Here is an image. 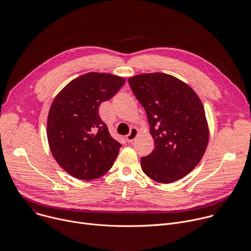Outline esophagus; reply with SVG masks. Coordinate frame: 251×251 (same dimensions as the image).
Instances as JSON below:
<instances>
[{
	"label": "esophagus",
	"instance_id": "1",
	"mask_svg": "<svg viewBox=\"0 0 251 251\" xmlns=\"http://www.w3.org/2000/svg\"><path fill=\"white\" fill-rule=\"evenodd\" d=\"M138 135H139V130L137 128H132L130 130V133L126 136V141L128 143H132L136 138H137Z\"/></svg>",
	"mask_w": 251,
	"mask_h": 251
}]
</instances>
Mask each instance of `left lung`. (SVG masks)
Here are the masks:
<instances>
[{"instance_id": "8db88e82", "label": "left lung", "mask_w": 251, "mask_h": 251, "mask_svg": "<svg viewBox=\"0 0 251 251\" xmlns=\"http://www.w3.org/2000/svg\"><path fill=\"white\" fill-rule=\"evenodd\" d=\"M128 82L146 111L155 144L141 158L143 172L163 184L183 178L198 165L209 141L200 98L188 84L165 73L135 75Z\"/></svg>"}]
</instances>
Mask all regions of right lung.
Segmentation results:
<instances>
[{"label":"right lung","instance_id":"1","mask_svg":"<svg viewBox=\"0 0 251 251\" xmlns=\"http://www.w3.org/2000/svg\"><path fill=\"white\" fill-rule=\"evenodd\" d=\"M125 78L89 72L68 83L55 97L48 114L47 137L62 169L81 180L107 173L121 144L113 139L99 116V106L124 85Z\"/></svg>","mask_w":251,"mask_h":251}]
</instances>
